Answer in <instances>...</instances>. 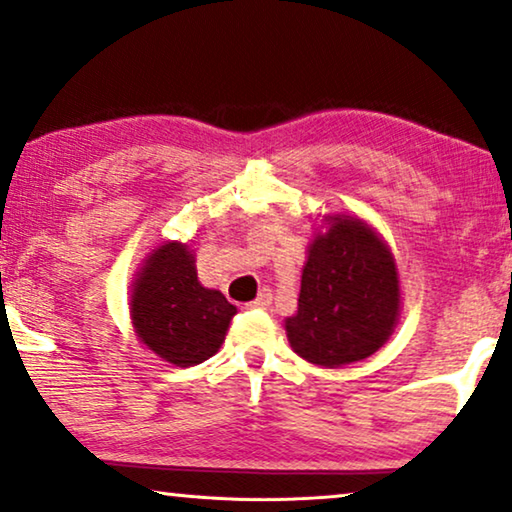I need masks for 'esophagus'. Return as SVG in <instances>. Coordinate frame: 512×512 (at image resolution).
<instances>
[{"instance_id": "esophagus-1", "label": "esophagus", "mask_w": 512, "mask_h": 512, "mask_svg": "<svg viewBox=\"0 0 512 512\" xmlns=\"http://www.w3.org/2000/svg\"><path fill=\"white\" fill-rule=\"evenodd\" d=\"M248 308H269L271 306V292L269 290H262L257 294L255 301H250V304H246Z\"/></svg>"}]
</instances>
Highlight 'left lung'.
I'll list each match as a JSON object with an SVG mask.
<instances>
[{
    "mask_svg": "<svg viewBox=\"0 0 512 512\" xmlns=\"http://www.w3.org/2000/svg\"><path fill=\"white\" fill-rule=\"evenodd\" d=\"M401 313L392 248L355 213L322 215L308 243L297 313L285 318L290 348L306 362L338 369L390 341Z\"/></svg>",
    "mask_w": 512,
    "mask_h": 512,
    "instance_id": "8db88e82",
    "label": "left lung"
}]
</instances>
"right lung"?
Listing matches in <instances>:
<instances>
[{"label": "right lung", "mask_w": 512, "mask_h": 512, "mask_svg": "<svg viewBox=\"0 0 512 512\" xmlns=\"http://www.w3.org/2000/svg\"><path fill=\"white\" fill-rule=\"evenodd\" d=\"M236 306L197 278V257L181 241H164L136 271L129 320L150 352L174 366L206 362L225 343Z\"/></svg>", "instance_id": "obj_1"}]
</instances>
